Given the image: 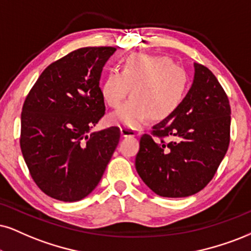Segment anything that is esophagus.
<instances>
[{
	"instance_id": "esophagus-1",
	"label": "esophagus",
	"mask_w": 251,
	"mask_h": 251,
	"mask_svg": "<svg viewBox=\"0 0 251 251\" xmlns=\"http://www.w3.org/2000/svg\"><path fill=\"white\" fill-rule=\"evenodd\" d=\"M121 135H122L123 137H135L136 131L132 130L130 128H126V126H122V128H121Z\"/></svg>"
}]
</instances>
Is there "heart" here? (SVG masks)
I'll return each instance as SVG.
<instances>
[{"label": "heart", "mask_w": 251, "mask_h": 251, "mask_svg": "<svg viewBox=\"0 0 251 251\" xmlns=\"http://www.w3.org/2000/svg\"><path fill=\"white\" fill-rule=\"evenodd\" d=\"M186 71L168 57L134 53L123 61L122 72L110 70L101 85V95L110 108H119L130 92L131 99L110 115L115 125L138 128L150 117L168 120L185 101Z\"/></svg>", "instance_id": "obj_1"}]
</instances>
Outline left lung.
Wrapping results in <instances>:
<instances>
[{
    "instance_id": "obj_1",
    "label": "left lung",
    "mask_w": 251,
    "mask_h": 251,
    "mask_svg": "<svg viewBox=\"0 0 251 251\" xmlns=\"http://www.w3.org/2000/svg\"><path fill=\"white\" fill-rule=\"evenodd\" d=\"M194 69L193 85L180 108L140 141L136 170L160 197L184 198L202 190L229 147L227 94L206 66L194 63ZM165 137L172 138L169 144L163 141Z\"/></svg>"
}]
</instances>
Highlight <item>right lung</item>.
<instances>
[{"instance_id": "obj_1", "label": "right lung", "mask_w": 251, "mask_h": 251, "mask_svg": "<svg viewBox=\"0 0 251 251\" xmlns=\"http://www.w3.org/2000/svg\"><path fill=\"white\" fill-rule=\"evenodd\" d=\"M110 46L81 48L43 71L24 101L21 150L46 196L73 202L98 186L120 141L117 126L89 133L104 115L100 78Z\"/></svg>"}]
</instances>
